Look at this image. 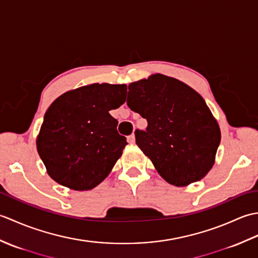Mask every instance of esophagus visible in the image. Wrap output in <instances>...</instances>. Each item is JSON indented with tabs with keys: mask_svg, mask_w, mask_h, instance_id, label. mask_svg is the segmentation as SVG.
Listing matches in <instances>:
<instances>
[{
	"mask_svg": "<svg viewBox=\"0 0 258 258\" xmlns=\"http://www.w3.org/2000/svg\"><path fill=\"white\" fill-rule=\"evenodd\" d=\"M128 142L130 143H135V134H132L131 136H128Z\"/></svg>",
	"mask_w": 258,
	"mask_h": 258,
	"instance_id": "esophagus-1",
	"label": "esophagus"
}]
</instances>
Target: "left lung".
I'll return each mask as SVG.
<instances>
[{"instance_id": "obj_1", "label": "left lung", "mask_w": 258, "mask_h": 258, "mask_svg": "<svg viewBox=\"0 0 258 258\" xmlns=\"http://www.w3.org/2000/svg\"><path fill=\"white\" fill-rule=\"evenodd\" d=\"M127 105L146 118L145 132L135 131L136 144L167 183L179 187L206 176L221 130L201 94L157 73L128 85Z\"/></svg>"}]
</instances>
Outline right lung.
Listing matches in <instances>:
<instances>
[{
  "instance_id": "add662e5",
  "label": "right lung",
  "mask_w": 258,
  "mask_h": 258,
  "mask_svg": "<svg viewBox=\"0 0 258 258\" xmlns=\"http://www.w3.org/2000/svg\"><path fill=\"white\" fill-rule=\"evenodd\" d=\"M125 84L94 83L65 92L44 115L36 149L52 179L74 190L94 188L127 145L109 111L126 101Z\"/></svg>"
}]
</instances>
